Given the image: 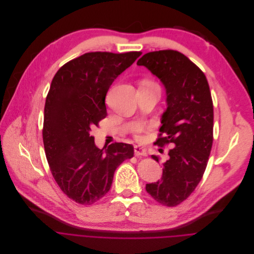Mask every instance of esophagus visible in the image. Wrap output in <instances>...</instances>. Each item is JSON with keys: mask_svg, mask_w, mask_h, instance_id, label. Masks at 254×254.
<instances>
[{"mask_svg": "<svg viewBox=\"0 0 254 254\" xmlns=\"http://www.w3.org/2000/svg\"><path fill=\"white\" fill-rule=\"evenodd\" d=\"M134 154L135 156H147V151L139 145L134 146Z\"/></svg>", "mask_w": 254, "mask_h": 254, "instance_id": "obj_1", "label": "esophagus"}]
</instances>
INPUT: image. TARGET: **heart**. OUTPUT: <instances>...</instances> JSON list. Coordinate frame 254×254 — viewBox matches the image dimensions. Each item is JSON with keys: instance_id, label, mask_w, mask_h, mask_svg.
Segmentation results:
<instances>
[{"instance_id": "heart-1", "label": "heart", "mask_w": 254, "mask_h": 254, "mask_svg": "<svg viewBox=\"0 0 254 254\" xmlns=\"http://www.w3.org/2000/svg\"><path fill=\"white\" fill-rule=\"evenodd\" d=\"M141 131H142V128H140V127H139V128H137V129H136V133H137V134H139V133H140V132H141Z\"/></svg>"}]
</instances>
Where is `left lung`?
Listing matches in <instances>:
<instances>
[{"label": "left lung", "instance_id": "left-lung-1", "mask_svg": "<svg viewBox=\"0 0 254 254\" xmlns=\"http://www.w3.org/2000/svg\"><path fill=\"white\" fill-rule=\"evenodd\" d=\"M137 65L146 67L165 88L167 108L156 144L174 145L162 163V178L146 184V191L159 203L175 206L194 191L207 166L213 142L209 85L203 72L177 51L147 53Z\"/></svg>", "mask_w": 254, "mask_h": 254}]
</instances>
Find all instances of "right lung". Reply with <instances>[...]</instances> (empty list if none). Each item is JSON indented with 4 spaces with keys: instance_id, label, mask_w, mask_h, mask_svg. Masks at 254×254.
<instances>
[{
    "instance_id": "obj_1",
    "label": "right lung",
    "mask_w": 254,
    "mask_h": 254,
    "mask_svg": "<svg viewBox=\"0 0 254 254\" xmlns=\"http://www.w3.org/2000/svg\"><path fill=\"white\" fill-rule=\"evenodd\" d=\"M141 54L86 53L61 67L51 83L44 110L46 157L61 190L77 203L102 198L116 168L133 157L134 148L126 143L99 149L91 130L107 116L110 86Z\"/></svg>"
}]
</instances>
